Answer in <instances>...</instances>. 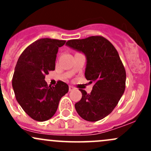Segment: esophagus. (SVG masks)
<instances>
[{"label":"esophagus","mask_w":151,"mask_h":151,"mask_svg":"<svg viewBox=\"0 0 151 151\" xmlns=\"http://www.w3.org/2000/svg\"><path fill=\"white\" fill-rule=\"evenodd\" d=\"M74 89H75V88H74V86H72V85H69V86H68V91H72Z\"/></svg>","instance_id":"34e87169"}]
</instances>
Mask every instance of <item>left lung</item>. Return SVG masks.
Wrapping results in <instances>:
<instances>
[{
  "label": "left lung",
  "instance_id": "obj_1",
  "mask_svg": "<svg viewBox=\"0 0 151 151\" xmlns=\"http://www.w3.org/2000/svg\"><path fill=\"white\" fill-rule=\"evenodd\" d=\"M66 45L85 55V78L93 83L91 93L80 89L82 99L74 105L76 110L85 121L103 119L115 109L126 88V70L118 51L101 36L71 39Z\"/></svg>",
  "mask_w": 151,
  "mask_h": 151
}]
</instances>
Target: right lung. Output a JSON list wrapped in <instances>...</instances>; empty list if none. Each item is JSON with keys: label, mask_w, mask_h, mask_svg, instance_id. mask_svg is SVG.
Masks as SVG:
<instances>
[{"label": "right lung", "mask_w": 151, "mask_h": 151, "mask_svg": "<svg viewBox=\"0 0 151 151\" xmlns=\"http://www.w3.org/2000/svg\"><path fill=\"white\" fill-rule=\"evenodd\" d=\"M65 40L40 39L25 48L19 56L12 78L15 97L21 107L32 118L45 121L51 118L59 101L68 91V85L58 80L48 86L45 80L49 71L55 68L59 47Z\"/></svg>", "instance_id": "obj_1"}]
</instances>
